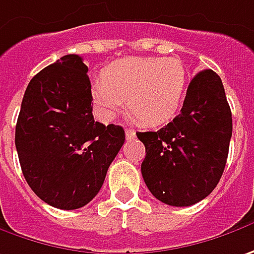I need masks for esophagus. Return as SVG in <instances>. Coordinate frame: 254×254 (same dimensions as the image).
I'll use <instances>...</instances> for the list:
<instances>
[{"mask_svg": "<svg viewBox=\"0 0 254 254\" xmlns=\"http://www.w3.org/2000/svg\"><path fill=\"white\" fill-rule=\"evenodd\" d=\"M125 135H127V139H133L136 133H135V130H133V129H129V127H127V130H125Z\"/></svg>", "mask_w": 254, "mask_h": 254, "instance_id": "obj_1", "label": "esophagus"}]
</instances>
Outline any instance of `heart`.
<instances>
[{"instance_id":"obj_1","label":"heart","mask_w":254,"mask_h":254,"mask_svg":"<svg viewBox=\"0 0 254 254\" xmlns=\"http://www.w3.org/2000/svg\"><path fill=\"white\" fill-rule=\"evenodd\" d=\"M188 72L179 58L127 57L104 69L91 83L95 112L112 121L127 99V111L149 127L172 119L182 104Z\"/></svg>"}]
</instances>
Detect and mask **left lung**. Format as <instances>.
Here are the masks:
<instances>
[{"label":"left lung","mask_w":254,"mask_h":254,"mask_svg":"<svg viewBox=\"0 0 254 254\" xmlns=\"http://www.w3.org/2000/svg\"><path fill=\"white\" fill-rule=\"evenodd\" d=\"M146 156L140 171L150 193L171 206H192L209 196L226 166L232 112L220 76L193 78L181 114L156 132H138Z\"/></svg>","instance_id":"obj_1"}]
</instances>
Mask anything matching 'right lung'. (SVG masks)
I'll use <instances>...</instances> for the list:
<instances>
[{
	"label": "right lung",
	"mask_w": 254,
	"mask_h": 254,
	"mask_svg": "<svg viewBox=\"0 0 254 254\" xmlns=\"http://www.w3.org/2000/svg\"><path fill=\"white\" fill-rule=\"evenodd\" d=\"M88 66L65 55L38 72L22 98L15 127L19 165L41 200L79 209L101 190L125 142L119 125L95 122Z\"/></svg>",
	"instance_id": "add662e5"
}]
</instances>
